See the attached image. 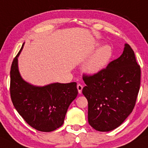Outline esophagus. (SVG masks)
<instances>
[{
	"label": "esophagus",
	"instance_id": "34e87169",
	"mask_svg": "<svg viewBox=\"0 0 148 148\" xmlns=\"http://www.w3.org/2000/svg\"><path fill=\"white\" fill-rule=\"evenodd\" d=\"M83 85L81 84H78L77 85V89H78V91H79V94L82 93V90H83Z\"/></svg>",
	"mask_w": 148,
	"mask_h": 148
}]
</instances>
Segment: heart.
<instances>
[{"instance_id": "obj_1", "label": "heart", "mask_w": 148, "mask_h": 148, "mask_svg": "<svg viewBox=\"0 0 148 148\" xmlns=\"http://www.w3.org/2000/svg\"><path fill=\"white\" fill-rule=\"evenodd\" d=\"M99 46V45H97ZM113 48L105 45L98 49L85 64V69L89 74H94L106 69L113 57Z\"/></svg>"}]
</instances>
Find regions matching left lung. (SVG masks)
<instances>
[{
  "label": "left lung",
  "mask_w": 148,
  "mask_h": 148,
  "mask_svg": "<svg viewBox=\"0 0 148 148\" xmlns=\"http://www.w3.org/2000/svg\"><path fill=\"white\" fill-rule=\"evenodd\" d=\"M83 79L89 124L100 132L121 125L134 109L140 84V67L130 46L125 44L119 58L97 74H83Z\"/></svg>",
  "instance_id": "8db88e82"
}]
</instances>
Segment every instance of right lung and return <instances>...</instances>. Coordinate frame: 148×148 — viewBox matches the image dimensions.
Instances as JSON below:
<instances>
[{
    "label": "right lung",
    "instance_id": "add662e5",
    "mask_svg": "<svg viewBox=\"0 0 148 148\" xmlns=\"http://www.w3.org/2000/svg\"><path fill=\"white\" fill-rule=\"evenodd\" d=\"M14 58L10 70V96L14 108L27 123L40 132L54 131L63 124L69 105L77 97L76 82L55 83L37 87L21 77L18 57Z\"/></svg>",
    "mask_w": 148,
    "mask_h": 148
}]
</instances>
